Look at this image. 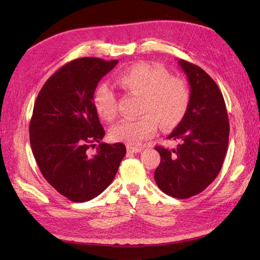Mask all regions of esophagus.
Masks as SVG:
<instances>
[{
  "mask_svg": "<svg viewBox=\"0 0 260 260\" xmlns=\"http://www.w3.org/2000/svg\"><path fill=\"white\" fill-rule=\"evenodd\" d=\"M127 152H131V153H139L142 151V147H133V146H127L126 147Z\"/></svg>",
  "mask_w": 260,
  "mask_h": 260,
  "instance_id": "34e87169",
  "label": "esophagus"
}]
</instances>
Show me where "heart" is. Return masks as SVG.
<instances>
[{
    "label": "heart",
    "instance_id": "obj_1",
    "mask_svg": "<svg viewBox=\"0 0 260 260\" xmlns=\"http://www.w3.org/2000/svg\"><path fill=\"white\" fill-rule=\"evenodd\" d=\"M117 84L134 95H138L136 120H123L110 129V138L127 145H138L152 137L158 129H172L185 116L190 105V90L185 80L170 76L165 67L156 63H137L117 77ZM94 105L102 120L110 122L117 115V99L107 85H100Z\"/></svg>",
    "mask_w": 260,
    "mask_h": 260
}]
</instances>
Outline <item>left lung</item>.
I'll return each mask as SVG.
<instances>
[{"mask_svg": "<svg viewBox=\"0 0 260 260\" xmlns=\"http://www.w3.org/2000/svg\"><path fill=\"white\" fill-rule=\"evenodd\" d=\"M190 84L185 116L168 136L175 148L155 146L161 160L154 180L161 191L185 199L201 193L222 167L228 148L229 122L222 93L201 67L178 61Z\"/></svg>", "mask_w": 260, "mask_h": 260, "instance_id": "left-lung-1", "label": "left lung"}]
</instances>
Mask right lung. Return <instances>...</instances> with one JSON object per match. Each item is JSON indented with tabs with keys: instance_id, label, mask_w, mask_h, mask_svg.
Listing matches in <instances>:
<instances>
[{
	"instance_id": "obj_1",
	"label": "right lung",
	"mask_w": 260,
	"mask_h": 260,
	"mask_svg": "<svg viewBox=\"0 0 260 260\" xmlns=\"http://www.w3.org/2000/svg\"><path fill=\"white\" fill-rule=\"evenodd\" d=\"M117 59L82 57L50 76L34 102L29 143L39 169L58 193L84 203L108 188L125 155L122 143H100L105 130L93 102L98 83ZM100 143L97 154L88 150Z\"/></svg>"
}]
</instances>
